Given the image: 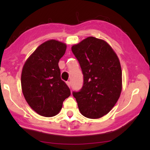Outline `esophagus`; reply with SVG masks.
<instances>
[{
	"label": "esophagus",
	"mask_w": 150,
	"mask_h": 150,
	"mask_svg": "<svg viewBox=\"0 0 150 150\" xmlns=\"http://www.w3.org/2000/svg\"><path fill=\"white\" fill-rule=\"evenodd\" d=\"M66 83H67V85H68V87H71V82H69V81H67V82H66Z\"/></svg>",
	"instance_id": "esophagus-1"
}]
</instances>
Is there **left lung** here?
Returning <instances> with one entry per match:
<instances>
[{"instance_id":"1","label":"left lung","mask_w":150,"mask_h":150,"mask_svg":"<svg viewBox=\"0 0 150 150\" xmlns=\"http://www.w3.org/2000/svg\"><path fill=\"white\" fill-rule=\"evenodd\" d=\"M72 52L83 74V85L73 95L81 113L99 118L108 113L120 97L122 70L120 61L107 42L88 37L73 45Z\"/></svg>"}]
</instances>
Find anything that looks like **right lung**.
Returning <instances> with one entry per match:
<instances>
[{"mask_svg": "<svg viewBox=\"0 0 150 150\" xmlns=\"http://www.w3.org/2000/svg\"><path fill=\"white\" fill-rule=\"evenodd\" d=\"M66 44L55 40L43 43L24 63L21 75L22 93L38 115L52 117L59 112L71 91L61 79L58 65Z\"/></svg>", "mask_w": 150, "mask_h": 150, "instance_id": "add662e5", "label": "right lung"}]
</instances>
